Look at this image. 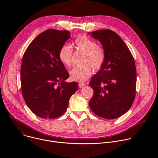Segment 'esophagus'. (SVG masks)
<instances>
[{
  "mask_svg": "<svg viewBox=\"0 0 158 158\" xmlns=\"http://www.w3.org/2000/svg\"><path fill=\"white\" fill-rule=\"evenodd\" d=\"M85 85V84H84V83H79V88H82Z\"/></svg>",
  "mask_w": 158,
  "mask_h": 158,
  "instance_id": "1",
  "label": "esophagus"
}]
</instances>
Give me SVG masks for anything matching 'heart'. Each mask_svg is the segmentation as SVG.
I'll use <instances>...</instances> for the list:
<instances>
[{"mask_svg":"<svg viewBox=\"0 0 158 158\" xmlns=\"http://www.w3.org/2000/svg\"><path fill=\"white\" fill-rule=\"evenodd\" d=\"M73 46L77 52L83 53L81 65L74 67L70 71L71 79L82 82L87 79L94 71L100 70L106 60V52L100 44L85 35L78 37L74 42ZM74 56L73 49L68 44H64L59 51L60 62L67 67L73 64Z\"/></svg>","mask_w":158,"mask_h":158,"instance_id":"obj_1","label":"heart"}]
</instances>
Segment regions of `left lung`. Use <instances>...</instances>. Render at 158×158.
Returning <instances> with one entry per match:
<instances>
[{
  "label": "left lung",
  "instance_id": "obj_1",
  "mask_svg": "<svg viewBox=\"0 0 158 158\" xmlns=\"http://www.w3.org/2000/svg\"><path fill=\"white\" fill-rule=\"evenodd\" d=\"M91 34L102 44L106 60L89 82L94 91L89 106L99 117L116 119L129 110L136 96L134 59L126 44L115 32L103 29L91 32Z\"/></svg>",
  "mask_w": 158,
  "mask_h": 158
}]
</instances>
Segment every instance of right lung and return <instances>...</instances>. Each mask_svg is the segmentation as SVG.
Returning <instances> with one entry per match:
<instances>
[{"label": "right lung", "instance_id": "right-lung-1", "mask_svg": "<svg viewBox=\"0 0 158 158\" xmlns=\"http://www.w3.org/2000/svg\"><path fill=\"white\" fill-rule=\"evenodd\" d=\"M70 32L48 29L29 45L22 57L20 82L22 96L33 113L54 119L66 111L71 96L78 89L59 58V51Z\"/></svg>", "mask_w": 158, "mask_h": 158}]
</instances>
